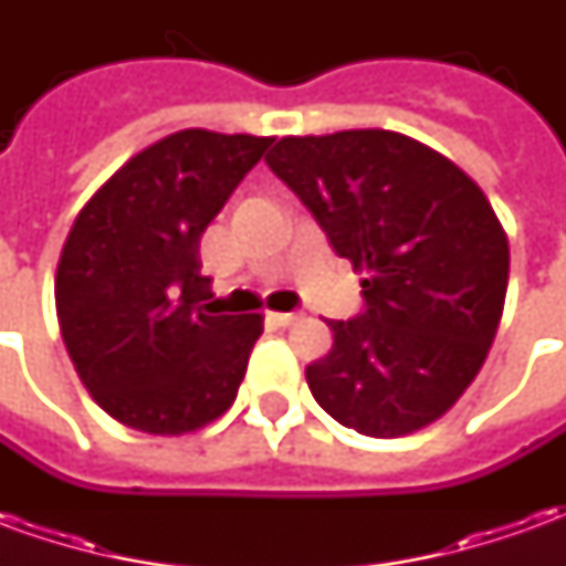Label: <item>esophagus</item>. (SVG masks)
Listing matches in <instances>:
<instances>
[{"label":"esophagus","mask_w":566,"mask_h":566,"mask_svg":"<svg viewBox=\"0 0 566 566\" xmlns=\"http://www.w3.org/2000/svg\"><path fill=\"white\" fill-rule=\"evenodd\" d=\"M296 318H300L296 312H270V315H266V321L275 324V327H291Z\"/></svg>","instance_id":"esophagus-1"}]
</instances>
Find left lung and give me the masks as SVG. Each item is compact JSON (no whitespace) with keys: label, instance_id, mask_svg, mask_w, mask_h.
Wrapping results in <instances>:
<instances>
[{"label":"left lung","instance_id":"obj_1","mask_svg":"<svg viewBox=\"0 0 566 566\" xmlns=\"http://www.w3.org/2000/svg\"><path fill=\"white\" fill-rule=\"evenodd\" d=\"M352 260L364 312L308 364L318 406L367 437L416 433L458 403L494 343L510 245L470 175L391 129L287 136L266 157Z\"/></svg>","mask_w":566,"mask_h":566}]
</instances>
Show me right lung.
<instances>
[{"label": "right lung", "mask_w": 566, "mask_h": 566, "mask_svg": "<svg viewBox=\"0 0 566 566\" xmlns=\"http://www.w3.org/2000/svg\"><path fill=\"white\" fill-rule=\"evenodd\" d=\"M270 145L172 133L124 163L72 223L54 284L60 333L120 424L178 437L233 406L263 318L211 315L199 235Z\"/></svg>", "instance_id": "add662e5"}]
</instances>
